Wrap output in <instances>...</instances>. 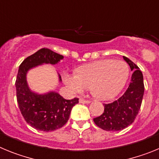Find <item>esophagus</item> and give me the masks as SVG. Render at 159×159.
Here are the masks:
<instances>
[{
  "label": "esophagus",
  "mask_w": 159,
  "mask_h": 159,
  "mask_svg": "<svg viewBox=\"0 0 159 159\" xmlns=\"http://www.w3.org/2000/svg\"><path fill=\"white\" fill-rule=\"evenodd\" d=\"M79 101H80V103H89L90 102L89 100H85V99H82V98H80Z\"/></svg>",
  "instance_id": "1"
}]
</instances>
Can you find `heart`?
I'll use <instances>...</instances> for the list:
<instances>
[{
	"label": "heart",
	"instance_id": "heart-1",
	"mask_svg": "<svg viewBox=\"0 0 159 159\" xmlns=\"http://www.w3.org/2000/svg\"><path fill=\"white\" fill-rule=\"evenodd\" d=\"M129 76V67L122 60H102L80 66L75 74L64 73L66 86L74 93L89 87L94 96L101 100L116 97L124 88Z\"/></svg>",
	"mask_w": 159,
	"mask_h": 159
}]
</instances>
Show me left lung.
I'll return each instance as SVG.
<instances>
[{
	"instance_id": "obj_1",
	"label": "left lung",
	"mask_w": 159,
	"mask_h": 159,
	"mask_svg": "<svg viewBox=\"0 0 159 159\" xmlns=\"http://www.w3.org/2000/svg\"><path fill=\"white\" fill-rule=\"evenodd\" d=\"M123 60L133 71L130 83L127 91L119 99L104 105V112L93 119L95 124L107 131L123 130L134 122L141 107L144 94L143 73L139 67L130 59Z\"/></svg>"
}]
</instances>
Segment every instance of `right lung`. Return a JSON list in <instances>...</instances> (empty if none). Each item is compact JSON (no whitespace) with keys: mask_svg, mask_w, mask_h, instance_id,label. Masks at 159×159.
Returning <instances> with one entry per match:
<instances>
[{"mask_svg":"<svg viewBox=\"0 0 159 159\" xmlns=\"http://www.w3.org/2000/svg\"><path fill=\"white\" fill-rule=\"evenodd\" d=\"M64 59L48 48H41L31 55L20 65L16 80V99L20 111L31 127L43 131H52L62 127L69 119L71 109L79 99H64L56 92L39 94L32 92L27 82L29 70L42 64H57ZM59 81L61 77L58 74Z\"/></svg>","mask_w":159,"mask_h":159,"instance_id":"right-lung-1","label":"right lung"}]
</instances>
